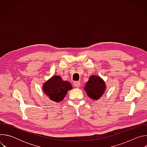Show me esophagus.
<instances>
[{"mask_svg": "<svg viewBox=\"0 0 147 147\" xmlns=\"http://www.w3.org/2000/svg\"><path fill=\"white\" fill-rule=\"evenodd\" d=\"M73 84H74V87L78 88V87H79L80 86V82L79 81H74V82H73Z\"/></svg>", "mask_w": 147, "mask_h": 147, "instance_id": "esophagus-1", "label": "esophagus"}]
</instances>
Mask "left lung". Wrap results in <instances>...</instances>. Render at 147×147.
Instances as JSON below:
<instances>
[{"mask_svg":"<svg viewBox=\"0 0 147 147\" xmlns=\"http://www.w3.org/2000/svg\"><path fill=\"white\" fill-rule=\"evenodd\" d=\"M105 89V82L100 77L96 76H91L84 87L88 96L96 100L103 95Z\"/></svg>","mask_w":147,"mask_h":147,"instance_id":"8db88e82","label":"left lung"}]
</instances>
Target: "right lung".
Wrapping results in <instances>:
<instances>
[{
  "label": "right lung",
  "instance_id": "add662e5",
  "mask_svg": "<svg viewBox=\"0 0 147 147\" xmlns=\"http://www.w3.org/2000/svg\"><path fill=\"white\" fill-rule=\"evenodd\" d=\"M43 90L51 100L59 102L64 99L69 90L72 89L71 84L63 81L59 76H53L43 86Z\"/></svg>",
  "mask_w": 147,
  "mask_h": 147
}]
</instances>
